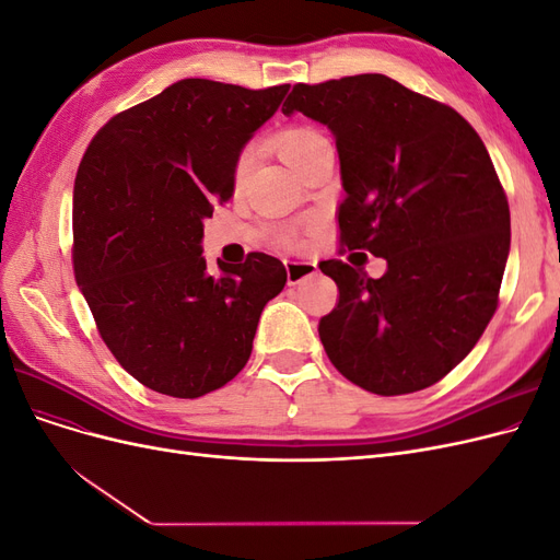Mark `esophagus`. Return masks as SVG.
I'll use <instances>...</instances> for the list:
<instances>
[{
  "mask_svg": "<svg viewBox=\"0 0 560 560\" xmlns=\"http://www.w3.org/2000/svg\"><path fill=\"white\" fill-rule=\"evenodd\" d=\"M284 268H287V282L290 284H299L301 280H306L317 273V264L306 261V259H290V261H284Z\"/></svg>",
  "mask_w": 560,
  "mask_h": 560,
  "instance_id": "obj_1",
  "label": "esophagus"
}]
</instances>
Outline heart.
<instances>
[{
	"instance_id": "obj_1",
	"label": "heart",
	"mask_w": 560,
	"mask_h": 560,
	"mask_svg": "<svg viewBox=\"0 0 560 560\" xmlns=\"http://www.w3.org/2000/svg\"><path fill=\"white\" fill-rule=\"evenodd\" d=\"M325 140H327L325 135L311 126H292V128H284L282 132L276 135V147L280 151V156L294 167L303 156L311 154V151ZM252 161H254V149L247 147L241 151V156L235 159V167H233L235 179L247 175Z\"/></svg>"
}]
</instances>
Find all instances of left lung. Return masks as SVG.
<instances>
[{
  "mask_svg": "<svg viewBox=\"0 0 560 560\" xmlns=\"http://www.w3.org/2000/svg\"><path fill=\"white\" fill-rule=\"evenodd\" d=\"M294 112L336 138L338 252L387 261L378 280L364 261H319L338 287L317 327L327 358L374 395L425 389L467 358L498 311L512 229L493 161L453 107L385 74L296 83L282 105Z\"/></svg>",
  "mask_w": 560,
  "mask_h": 560,
  "instance_id": "8db88e82",
  "label": "left lung"
}]
</instances>
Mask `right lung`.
<instances>
[{
    "mask_svg": "<svg viewBox=\"0 0 560 560\" xmlns=\"http://www.w3.org/2000/svg\"><path fill=\"white\" fill-rule=\"evenodd\" d=\"M287 91L182 79L112 116L79 163L74 278L116 362L154 393L196 399L238 376L287 282L264 252L208 276L200 247L235 159Z\"/></svg>",
    "mask_w": 560,
    "mask_h": 560,
    "instance_id": "right-lung-1",
    "label": "right lung"
}]
</instances>
